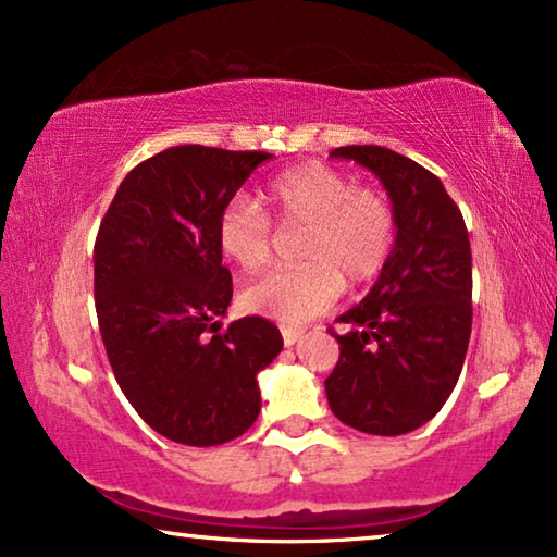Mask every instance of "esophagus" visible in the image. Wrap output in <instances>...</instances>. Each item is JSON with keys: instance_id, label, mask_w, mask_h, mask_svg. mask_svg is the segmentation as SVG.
<instances>
[{"instance_id": "1", "label": "esophagus", "mask_w": 557, "mask_h": 557, "mask_svg": "<svg viewBox=\"0 0 557 557\" xmlns=\"http://www.w3.org/2000/svg\"><path fill=\"white\" fill-rule=\"evenodd\" d=\"M301 330H296V326H281V337H284V345L286 347H294L296 342L301 339Z\"/></svg>"}]
</instances>
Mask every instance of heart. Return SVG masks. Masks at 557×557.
<instances>
[{
  "instance_id": "1",
  "label": "heart",
  "mask_w": 557,
  "mask_h": 557,
  "mask_svg": "<svg viewBox=\"0 0 557 557\" xmlns=\"http://www.w3.org/2000/svg\"><path fill=\"white\" fill-rule=\"evenodd\" d=\"M261 200L281 227H304L296 246L301 263L269 271L243 288L240 304L250 314L281 324L309 322L334 307L345 284L375 278L393 253V205L332 166H294L263 187ZM218 248L240 271L263 269L273 253L269 215L250 197H233L218 218Z\"/></svg>"
}]
</instances>
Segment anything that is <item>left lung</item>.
<instances>
[{
  "mask_svg": "<svg viewBox=\"0 0 557 557\" xmlns=\"http://www.w3.org/2000/svg\"><path fill=\"white\" fill-rule=\"evenodd\" d=\"M383 182L395 246L375 286L337 322L339 362L324 380L342 423L372 436L421 429L461 375L471 334V246L461 210L436 174L385 147H339Z\"/></svg>",
  "mask_w": 557,
  "mask_h": 557,
  "instance_id": "1",
  "label": "left lung"
}]
</instances>
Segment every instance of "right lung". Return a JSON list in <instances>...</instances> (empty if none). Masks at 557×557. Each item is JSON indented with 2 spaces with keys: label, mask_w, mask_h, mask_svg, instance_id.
Returning <instances> with one entry per match:
<instances>
[{
  "label": "right lung",
  "mask_w": 557,
  "mask_h": 557,
  "mask_svg": "<svg viewBox=\"0 0 557 557\" xmlns=\"http://www.w3.org/2000/svg\"><path fill=\"white\" fill-rule=\"evenodd\" d=\"M271 154L185 144L119 185L94 248L101 337L136 413L174 444L218 446L261 413L256 375L284 339L263 317L220 332L233 299L218 218Z\"/></svg>",
  "instance_id": "1"
}]
</instances>
